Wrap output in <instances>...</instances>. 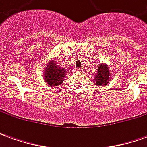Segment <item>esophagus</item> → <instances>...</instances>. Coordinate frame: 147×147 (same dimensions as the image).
I'll use <instances>...</instances> for the list:
<instances>
[{
  "label": "esophagus",
  "instance_id": "obj_1",
  "mask_svg": "<svg viewBox=\"0 0 147 147\" xmlns=\"http://www.w3.org/2000/svg\"><path fill=\"white\" fill-rule=\"evenodd\" d=\"M82 71H83V69H82V68H77L76 69V72H82Z\"/></svg>",
  "mask_w": 147,
  "mask_h": 147
}]
</instances>
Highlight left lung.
I'll return each instance as SVG.
<instances>
[{
    "label": "left lung",
    "mask_w": 147,
    "mask_h": 147,
    "mask_svg": "<svg viewBox=\"0 0 147 147\" xmlns=\"http://www.w3.org/2000/svg\"><path fill=\"white\" fill-rule=\"evenodd\" d=\"M94 74V82L96 86H102L108 85L111 80V71L108 64H100Z\"/></svg>",
    "instance_id": "left-lung-1"
}]
</instances>
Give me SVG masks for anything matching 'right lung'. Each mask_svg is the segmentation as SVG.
Masks as SVG:
<instances>
[{
    "instance_id": "1",
    "label": "right lung",
    "mask_w": 147,
    "mask_h": 147,
    "mask_svg": "<svg viewBox=\"0 0 147 147\" xmlns=\"http://www.w3.org/2000/svg\"><path fill=\"white\" fill-rule=\"evenodd\" d=\"M67 71L61 67L54 59L49 61L43 72V79L49 86L53 87L60 86L66 79Z\"/></svg>"
}]
</instances>
